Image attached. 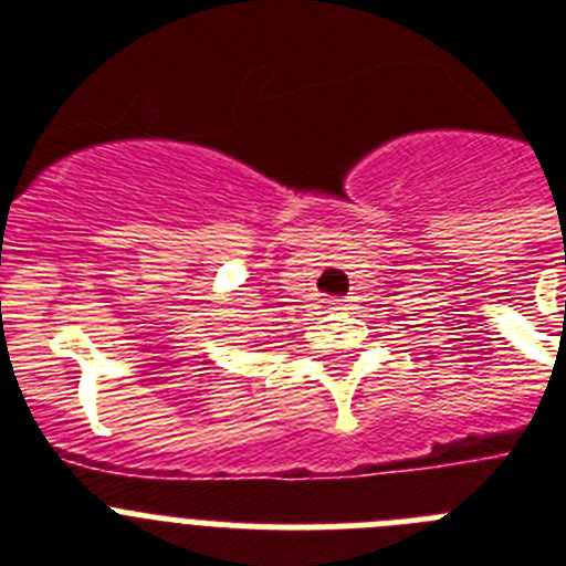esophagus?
I'll use <instances>...</instances> for the list:
<instances>
[{
	"label": "esophagus",
	"mask_w": 566,
	"mask_h": 566,
	"mask_svg": "<svg viewBox=\"0 0 566 566\" xmlns=\"http://www.w3.org/2000/svg\"><path fill=\"white\" fill-rule=\"evenodd\" d=\"M332 308L334 312H345V308H348V300H332Z\"/></svg>",
	"instance_id": "1"
}]
</instances>
